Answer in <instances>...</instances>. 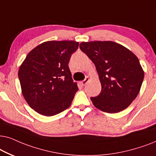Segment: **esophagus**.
Instances as JSON below:
<instances>
[{"instance_id":"1","label":"esophagus","mask_w":156,"mask_h":156,"mask_svg":"<svg viewBox=\"0 0 156 156\" xmlns=\"http://www.w3.org/2000/svg\"><path fill=\"white\" fill-rule=\"evenodd\" d=\"M89 80H90V78H89V77H86V79L83 80V81L80 82V84H81L82 86H84L85 85H86V84L87 83H88V82L89 81Z\"/></svg>"}]
</instances>
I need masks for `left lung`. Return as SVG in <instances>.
I'll list each match as a JSON object with an SVG mask.
<instances>
[{
	"label": "left lung",
	"mask_w": 156,
	"mask_h": 156,
	"mask_svg": "<svg viewBox=\"0 0 156 156\" xmlns=\"http://www.w3.org/2000/svg\"><path fill=\"white\" fill-rule=\"evenodd\" d=\"M80 48L95 64L101 92L90 98L95 108L115 113L131 104L140 92L144 71L138 58L127 48L113 41L82 42Z\"/></svg>",
	"instance_id": "1"
}]
</instances>
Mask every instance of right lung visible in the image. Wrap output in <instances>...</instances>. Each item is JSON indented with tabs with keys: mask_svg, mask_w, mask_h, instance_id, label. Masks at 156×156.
Segmentation results:
<instances>
[{
	"mask_svg": "<svg viewBox=\"0 0 156 156\" xmlns=\"http://www.w3.org/2000/svg\"><path fill=\"white\" fill-rule=\"evenodd\" d=\"M79 43L49 41L28 53L18 70L21 92L31 108L53 116L65 111L78 91L68 63Z\"/></svg>",
	"mask_w": 156,
	"mask_h": 156,
	"instance_id": "right-lung-1",
	"label": "right lung"
}]
</instances>
